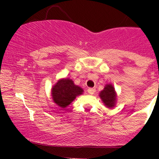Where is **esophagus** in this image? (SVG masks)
<instances>
[{
    "instance_id": "34e87169",
    "label": "esophagus",
    "mask_w": 159,
    "mask_h": 159,
    "mask_svg": "<svg viewBox=\"0 0 159 159\" xmlns=\"http://www.w3.org/2000/svg\"><path fill=\"white\" fill-rule=\"evenodd\" d=\"M95 91V89H92V88H90V89H88V92H89L90 94H94Z\"/></svg>"
}]
</instances>
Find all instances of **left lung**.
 Instances as JSON below:
<instances>
[{"label": "left lung", "mask_w": 159, "mask_h": 159, "mask_svg": "<svg viewBox=\"0 0 159 159\" xmlns=\"http://www.w3.org/2000/svg\"><path fill=\"white\" fill-rule=\"evenodd\" d=\"M99 97L107 108H113L116 105L117 93L112 84H105L104 89L99 93Z\"/></svg>", "instance_id": "obj_1"}]
</instances>
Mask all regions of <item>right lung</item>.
Segmentation results:
<instances>
[{"mask_svg":"<svg viewBox=\"0 0 159 159\" xmlns=\"http://www.w3.org/2000/svg\"><path fill=\"white\" fill-rule=\"evenodd\" d=\"M84 92V90L75 84L70 78H61L51 88V98L60 108H65Z\"/></svg>","mask_w":159,"mask_h":159,"instance_id":"obj_1","label":"right lung"}]
</instances>
